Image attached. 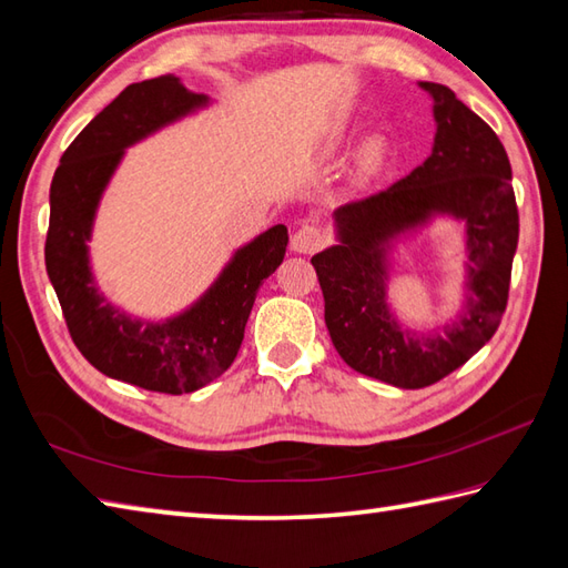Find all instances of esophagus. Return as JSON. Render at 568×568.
Masks as SVG:
<instances>
[{
	"instance_id": "obj_1",
	"label": "esophagus",
	"mask_w": 568,
	"mask_h": 568,
	"mask_svg": "<svg viewBox=\"0 0 568 568\" xmlns=\"http://www.w3.org/2000/svg\"><path fill=\"white\" fill-rule=\"evenodd\" d=\"M326 244V234L322 232V227L316 224H302V227L295 230L293 240H290V248L295 254H314Z\"/></svg>"
}]
</instances>
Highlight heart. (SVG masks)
<instances>
[{
	"instance_id": "b5f03b06",
	"label": "heart",
	"mask_w": 568,
	"mask_h": 568,
	"mask_svg": "<svg viewBox=\"0 0 568 568\" xmlns=\"http://www.w3.org/2000/svg\"><path fill=\"white\" fill-rule=\"evenodd\" d=\"M382 156H385V142L382 140H371L365 144V152H363V164L367 169H373L379 164Z\"/></svg>"
}]
</instances>
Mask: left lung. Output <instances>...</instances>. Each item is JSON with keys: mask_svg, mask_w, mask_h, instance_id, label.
Here are the masks:
<instances>
[{"mask_svg": "<svg viewBox=\"0 0 568 568\" xmlns=\"http://www.w3.org/2000/svg\"><path fill=\"white\" fill-rule=\"evenodd\" d=\"M433 99L428 160L406 179L334 213L336 244L312 256L334 348L355 373L420 389L465 365L506 312L518 205L504 144L443 84L418 82ZM447 214L466 224L468 278L458 320L444 334L420 335L388 312V252L402 233Z\"/></svg>", "mask_w": 568, "mask_h": 568, "instance_id": "obj_1", "label": "left lung"}]
</instances>
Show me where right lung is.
<instances>
[{
  "label": "right lung",
  "instance_id": "obj_1",
  "mask_svg": "<svg viewBox=\"0 0 568 568\" xmlns=\"http://www.w3.org/2000/svg\"><path fill=\"white\" fill-rule=\"evenodd\" d=\"M207 103L174 74L130 84L64 150L50 183L45 268L74 346L105 377L162 394L201 389L234 363L258 287L287 246L285 224L258 234L189 310L164 322L133 320L97 287L87 242L125 150Z\"/></svg>",
  "mask_w": 568,
  "mask_h": 568
}]
</instances>
